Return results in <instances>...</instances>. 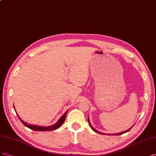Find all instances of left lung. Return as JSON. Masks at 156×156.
<instances>
[{"mask_svg":"<svg viewBox=\"0 0 156 156\" xmlns=\"http://www.w3.org/2000/svg\"><path fill=\"white\" fill-rule=\"evenodd\" d=\"M87 121H88V123H89V124H90V126H91V128L94 131H95V132H97V133H99V134H101V135H104V133H101V132H99V131H97L96 129H95L94 128H93L92 126H91V123H90V119H89V118H88V119H87ZM131 129V128H130L129 129H128V130H127V131H123V132H122V133H116V134H114V135H122V134H123V133H127V132H128V131H129ZM106 135V134H105Z\"/></svg>","mask_w":156,"mask_h":156,"instance_id":"left-lung-1","label":"left lung"}]
</instances>
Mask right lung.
<instances>
[{
  "instance_id": "1",
  "label": "right lung",
  "mask_w": 156,
  "mask_h": 156,
  "mask_svg": "<svg viewBox=\"0 0 156 156\" xmlns=\"http://www.w3.org/2000/svg\"><path fill=\"white\" fill-rule=\"evenodd\" d=\"M16 111V110H15ZM68 110L66 111V112L62 115V116L61 117V118L59 119V121L57 122L56 123H55L54 125H52L51 126H48V127H42V126H34V125H30V124H27V123H25V122H23V120H22L18 114H17V116H18L19 119L20 121L22 122V123L23 124V125L25 126H26L27 127H28L29 129H33L34 131H52V130H55L56 129L59 128L62 124H63V123L64 122L65 119L66 118V113H67Z\"/></svg>"
}]
</instances>
